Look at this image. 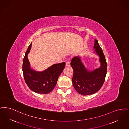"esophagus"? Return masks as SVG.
I'll list each match as a JSON object with an SVG mask.
<instances>
[{"label":"esophagus","mask_w":129,"mask_h":129,"mask_svg":"<svg viewBox=\"0 0 129 129\" xmlns=\"http://www.w3.org/2000/svg\"><path fill=\"white\" fill-rule=\"evenodd\" d=\"M66 66L67 67H69V66H70V62H66Z\"/></svg>","instance_id":"esophagus-1"}]
</instances>
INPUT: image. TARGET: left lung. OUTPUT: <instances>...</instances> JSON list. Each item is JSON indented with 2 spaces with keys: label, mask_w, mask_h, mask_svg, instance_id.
<instances>
[{
  "label": "left lung",
  "mask_w": 129,
  "mask_h": 129,
  "mask_svg": "<svg viewBox=\"0 0 129 129\" xmlns=\"http://www.w3.org/2000/svg\"><path fill=\"white\" fill-rule=\"evenodd\" d=\"M93 48L95 49L94 53L99 57L100 67L93 70H89L79 56L73 57L70 63L74 71L73 86L79 94L84 96L94 94L100 90L107 74L106 58L97 39H95Z\"/></svg>",
  "instance_id": "1"
}]
</instances>
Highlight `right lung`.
Returning a JSON list of instances; mask_svg holds the SVG:
<instances>
[{"mask_svg":"<svg viewBox=\"0 0 129 129\" xmlns=\"http://www.w3.org/2000/svg\"><path fill=\"white\" fill-rule=\"evenodd\" d=\"M32 43L28 47L23 58L22 71L25 81L28 87L36 93L48 94L54 89L58 79L63 70L66 63L54 64L43 71H37L30 66L28 53L31 49Z\"/></svg>","mask_w":129,"mask_h":129,"instance_id":"obj_1","label":"right lung"}]
</instances>
